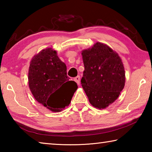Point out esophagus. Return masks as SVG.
<instances>
[{"label": "esophagus", "mask_w": 152, "mask_h": 152, "mask_svg": "<svg viewBox=\"0 0 152 152\" xmlns=\"http://www.w3.org/2000/svg\"><path fill=\"white\" fill-rule=\"evenodd\" d=\"M74 81L76 82L78 85H80V76H76V78H74Z\"/></svg>", "instance_id": "esophagus-1"}]
</instances>
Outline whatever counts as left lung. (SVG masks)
Wrapping results in <instances>:
<instances>
[{
    "mask_svg": "<svg viewBox=\"0 0 152 152\" xmlns=\"http://www.w3.org/2000/svg\"><path fill=\"white\" fill-rule=\"evenodd\" d=\"M82 55L84 66L82 88L92 106L104 109L124 88L125 74L121 59L109 46L99 42L82 51Z\"/></svg>",
    "mask_w": 152,
    "mask_h": 152,
    "instance_id": "left-lung-1",
    "label": "left lung"
}]
</instances>
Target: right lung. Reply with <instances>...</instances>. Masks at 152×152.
<instances>
[{
  "mask_svg": "<svg viewBox=\"0 0 152 152\" xmlns=\"http://www.w3.org/2000/svg\"><path fill=\"white\" fill-rule=\"evenodd\" d=\"M66 71V65L51 48L40 51L31 61L29 88L36 101L53 112L61 111L69 105L78 88Z\"/></svg>",
  "mask_w": 152,
  "mask_h": 152,
  "instance_id": "add662e5",
  "label": "right lung"
}]
</instances>
